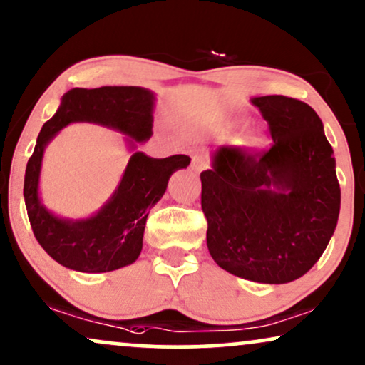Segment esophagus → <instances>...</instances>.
<instances>
[{
  "instance_id": "1",
  "label": "esophagus",
  "mask_w": 365,
  "mask_h": 365,
  "mask_svg": "<svg viewBox=\"0 0 365 365\" xmlns=\"http://www.w3.org/2000/svg\"><path fill=\"white\" fill-rule=\"evenodd\" d=\"M192 170L195 173H200L202 170H205L207 167H209V160H207V156L205 155H202V153H195L192 156Z\"/></svg>"
}]
</instances>
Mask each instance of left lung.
Returning <instances> with one entry per match:
<instances>
[{
    "instance_id": "obj_1",
    "label": "left lung",
    "mask_w": 365,
    "mask_h": 365,
    "mask_svg": "<svg viewBox=\"0 0 365 365\" xmlns=\"http://www.w3.org/2000/svg\"><path fill=\"white\" fill-rule=\"evenodd\" d=\"M269 150L220 146L200 173L207 247L227 273L266 284L302 278L324 255L340 212L335 158L324 124L286 96L251 99Z\"/></svg>"
}]
</instances>
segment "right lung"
I'll return each instance as SVG.
<instances>
[{
    "label": "right lung",
    "instance_id": "add662e5",
    "mask_svg": "<svg viewBox=\"0 0 365 365\" xmlns=\"http://www.w3.org/2000/svg\"><path fill=\"white\" fill-rule=\"evenodd\" d=\"M155 94L135 86L71 89L57 113L41 128L34 155L26 163V212L36 241L58 264L81 273H106L133 264L143 247L150 209L163 197L173 172L187 168L190 156L150 158L135 151L121 182L98 214L87 219H60L40 202L38 182L43 151L52 138L71 123H96L126 135L129 148L153 135Z\"/></svg>",
    "mask_w": 365,
    "mask_h": 365
}]
</instances>
